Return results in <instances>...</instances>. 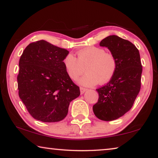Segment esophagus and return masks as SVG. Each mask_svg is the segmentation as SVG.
I'll return each instance as SVG.
<instances>
[{"mask_svg": "<svg viewBox=\"0 0 158 158\" xmlns=\"http://www.w3.org/2000/svg\"><path fill=\"white\" fill-rule=\"evenodd\" d=\"M87 89H85V88H83V87H80V93H81V94H84V93L85 92V90Z\"/></svg>", "mask_w": 158, "mask_h": 158, "instance_id": "obj_1", "label": "esophagus"}]
</instances>
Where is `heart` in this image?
Returning <instances> with one entry per match:
<instances>
[{
    "instance_id": "1",
    "label": "heart",
    "mask_w": 158,
    "mask_h": 158,
    "mask_svg": "<svg viewBox=\"0 0 158 158\" xmlns=\"http://www.w3.org/2000/svg\"><path fill=\"white\" fill-rule=\"evenodd\" d=\"M77 58L69 53L64 58L63 64L68 75L77 80L84 73H87L80 79V84L85 86L107 83L116 73L117 62L111 53L102 48L90 47L77 53Z\"/></svg>"
}]
</instances>
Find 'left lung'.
<instances>
[{"mask_svg": "<svg viewBox=\"0 0 158 158\" xmlns=\"http://www.w3.org/2000/svg\"><path fill=\"white\" fill-rule=\"evenodd\" d=\"M116 58L114 75L106 85L96 89L99 98L93 106L95 116L105 121L118 119L132 108L141 89L142 73L139 52L132 42L109 35L100 42Z\"/></svg>", "mask_w": 158, "mask_h": 158, "instance_id": "8db88e82", "label": "left lung"}]
</instances>
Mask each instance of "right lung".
Returning <instances> with one entry per match:
<instances>
[{"label":"right lung","mask_w":158,"mask_h":158,"mask_svg":"<svg viewBox=\"0 0 158 158\" xmlns=\"http://www.w3.org/2000/svg\"><path fill=\"white\" fill-rule=\"evenodd\" d=\"M69 52L45 40L29 44L19 59V96L35 119L62 121L69 103L80 95L63 64Z\"/></svg>","instance_id":"1"}]
</instances>
